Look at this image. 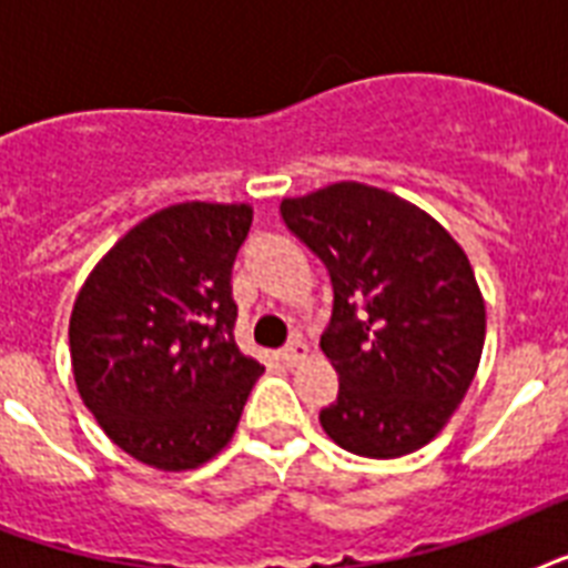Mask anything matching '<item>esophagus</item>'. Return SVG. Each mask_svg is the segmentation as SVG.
<instances>
[{"mask_svg": "<svg viewBox=\"0 0 568 568\" xmlns=\"http://www.w3.org/2000/svg\"><path fill=\"white\" fill-rule=\"evenodd\" d=\"M306 351H310V347H306V342H303V338H292V342H288V345L280 351V359H283L285 365H297L303 356H306Z\"/></svg>", "mask_w": 568, "mask_h": 568, "instance_id": "obj_1", "label": "esophagus"}]
</instances>
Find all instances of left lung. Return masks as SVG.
<instances>
[{
    "label": "left lung",
    "instance_id": "obj_1",
    "mask_svg": "<svg viewBox=\"0 0 568 568\" xmlns=\"http://www.w3.org/2000/svg\"><path fill=\"white\" fill-rule=\"evenodd\" d=\"M280 214L333 285L321 351L338 395L321 427L359 457L413 454L445 427L484 351L486 310L466 253L430 214L359 182L283 200Z\"/></svg>",
    "mask_w": 568,
    "mask_h": 568
}]
</instances>
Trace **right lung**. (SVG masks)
<instances>
[{
    "label": "right lung",
    "instance_id": "1",
    "mask_svg": "<svg viewBox=\"0 0 568 568\" xmlns=\"http://www.w3.org/2000/svg\"><path fill=\"white\" fill-rule=\"evenodd\" d=\"M250 205L150 214L84 280L70 318L79 395L146 466L196 468L232 439L262 365L235 345L230 271Z\"/></svg>",
    "mask_w": 568,
    "mask_h": 568
}]
</instances>
